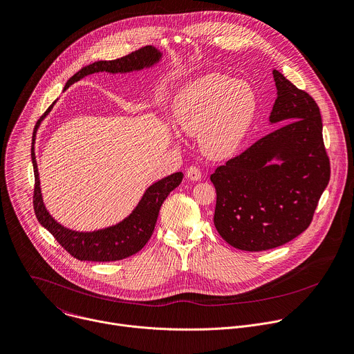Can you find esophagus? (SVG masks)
<instances>
[{
	"instance_id": "obj_1",
	"label": "esophagus",
	"mask_w": 354,
	"mask_h": 354,
	"mask_svg": "<svg viewBox=\"0 0 354 354\" xmlns=\"http://www.w3.org/2000/svg\"><path fill=\"white\" fill-rule=\"evenodd\" d=\"M186 176L190 180H200L201 179V171L197 167H189L186 171Z\"/></svg>"
}]
</instances>
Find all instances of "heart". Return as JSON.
<instances>
[{
    "label": "heart",
    "mask_w": 354,
    "mask_h": 354,
    "mask_svg": "<svg viewBox=\"0 0 354 354\" xmlns=\"http://www.w3.org/2000/svg\"><path fill=\"white\" fill-rule=\"evenodd\" d=\"M257 108V95L249 84L209 73L178 91L172 101V120L189 136H198L207 156L222 160L241 149Z\"/></svg>",
    "instance_id": "obj_1"
}]
</instances>
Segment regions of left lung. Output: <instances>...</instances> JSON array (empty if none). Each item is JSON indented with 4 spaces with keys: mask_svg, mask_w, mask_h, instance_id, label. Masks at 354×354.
<instances>
[{
    "mask_svg": "<svg viewBox=\"0 0 354 354\" xmlns=\"http://www.w3.org/2000/svg\"><path fill=\"white\" fill-rule=\"evenodd\" d=\"M270 125H279L209 176L214 225L230 246L261 252L304 232L328 186L330 168L317 102L279 71Z\"/></svg>",
    "mask_w": 354,
    "mask_h": 354,
    "instance_id": "left-lung-1",
    "label": "left lung"
}]
</instances>
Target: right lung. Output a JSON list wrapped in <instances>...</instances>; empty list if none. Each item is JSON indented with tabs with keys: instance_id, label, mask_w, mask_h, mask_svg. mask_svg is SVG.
<instances>
[{
	"instance_id": "right-lung-1",
	"label": "right lung",
	"mask_w": 354,
	"mask_h": 354,
	"mask_svg": "<svg viewBox=\"0 0 354 354\" xmlns=\"http://www.w3.org/2000/svg\"><path fill=\"white\" fill-rule=\"evenodd\" d=\"M162 53L153 47L147 46L143 47L127 57H122L120 59L113 61H95L91 62L82 69H79L65 84L64 90H66L73 83L79 82L80 79L98 72H105L111 75H125L132 72H139L143 69H150L161 62ZM58 98L50 105V108L44 112V115L40 118L36 124L35 132H33V146H32V162L35 169V212L41 226H44L55 241L75 259L80 261H118L127 259L129 256L136 254L139 250L145 248V245L151 238L153 230L156 227V222L158 218L160 208L164 203V200L168 197V194L176 189L182 179V172H175L169 176H165L153 185H150L146 192L143 193L142 198L139 200L138 205L132 209V212L125 216L122 221H120L115 225L105 226L95 230H75L71 227L64 226L59 223L47 209L43 193H41V185H40V176H39V168L36 161V153H35V143H36V133L44 121V118L51 112L53 106Z\"/></svg>"
}]
</instances>
